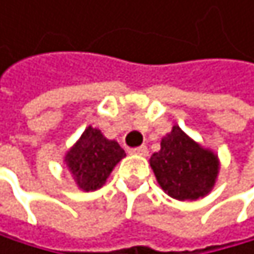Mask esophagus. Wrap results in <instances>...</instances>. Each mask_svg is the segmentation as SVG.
<instances>
[{
	"label": "esophagus",
	"mask_w": 254,
	"mask_h": 254,
	"mask_svg": "<svg viewBox=\"0 0 254 254\" xmlns=\"http://www.w3.org/2000/svg\"><path fill=\"white\" fill-rule=\"evenodd\" d=\"M148 148L146 146H137V148H131L129 149V154L132 155H148Z\"/></svg>",
	"instance_id": "obj_1"
}]
</instances>
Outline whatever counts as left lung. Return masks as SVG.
<instances>
[{
  "label": "left lung",
  "mask_w": 254,
  "mask_h": 254,
  "mask_svg": "<svg viewBox=\"0 0 254 254\" xmlns=\"http://www.w3.org/2000/svg\"><path fill=\"white\" fill-rule=\"evenodd\" d=\"M151 168L161 189L184 201L210 192L218 175V158L184 134L180 126L163 137L161 149L151 157Z\"/></svg>",
  "instance_id": "1"
}]
</instances>
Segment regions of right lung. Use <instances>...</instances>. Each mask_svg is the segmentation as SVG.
Here are the masks:
<instances>
[{"label":"right lung","instance_id":"1","mask_svg":"<svg viewBox=\"0 0 254 254\" xmlns=\"http://www.w3.org/2000/svg\"><path fill=\"white\" fill-rule=\"evenodd\" d=\"M125 155L117 141L105 138L99 129L88 126L79 141L68 151L66 166L77 186L90 192L103 186L114 166Z\"/></svg>","mask_w":254,"mask_h":254}]
</instances>
